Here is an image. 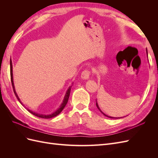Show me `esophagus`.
Returning <instances> with one entry per match:
<instances>
[{"label": "esophagus", "mask_w": 158, "mask_h": 158, "mask_svg": "<svg viewBox=\"0 0 158 158\" xmlns=\"http://www.w3.org/2000/svg\"><path fill=\"white\" fill-rule=\"evenodd\" d=\"M89 76H90V72L89 70H85L82 72V74H81V78L84 80H87L89 78Z\"/></svg>", "instance_id": "esophagus-1"}]
</instances>
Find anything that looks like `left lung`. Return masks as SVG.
Segmentation results:
<instances>
[{
  "label": "left lung",
  "instance_id": "1",
  "mask_svg": "<svg viewBox=\"0 0 158 158\" xmlns=\"http://www.w3.org/2000/svg\"><path fill=\"white\" fill-rule=\"evenodd\" d=\"M146 54H147V56H148V51H147V49H146ZM96 106H97V107H98V109L100 111H101L105 116H106V117H109V118H119L118 117V118H117V117H110V116H108V115H107V114H105L104 113H103L102 111V110H101V109L99 108V106H98V102H97V99H96ZM120 118H122V117H120Z\"/></svg>",
  "mask_w": 158,
  "mask_h": 158
}]
</instances>
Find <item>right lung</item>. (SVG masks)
I'll return each mask as SVG.
<instances>
[{"label":"right lung","mask_w":158,"mask_h":158,"mask_svg":"<svg viewBox=\"0 0 158 158\" xmlns=\"http://www.w3.org/2000/svg\"><path fill=\"white\" fill-rule=\"evenodd\" d=\"M10 77H11V82H12V84L14 92V94H15V95L16 96V98H17L18 100L19 101V102H20V103L22 105V106L27 110L28 111H29L30 113L33 114V115H35V116H36V117H40V118H51L56 117V115H58V114H59L62 111H63V109H64V107L66 106V103H67V102H68V100H69V96H70V94L71 88H72V86H73V83L72 84V85H70V86L69 87V88H68L67 91H66V94H65L64 96V98H63V102L61 103L60 106H59V107L58 109H57L56 110V111H55L54 112H52V113H51V114H45L37 113H36V112H35V111H31V110H30V109H29L28 108L24 106V105H23V104L22 103V102H21L20 99L19 98L18 95V94H17V93H16V92L15 87H14V80H13V71H12V68H13V67H12V62L11 59H10Z\"/></svg>","instance_id":"add662e5"}]
</instances>
